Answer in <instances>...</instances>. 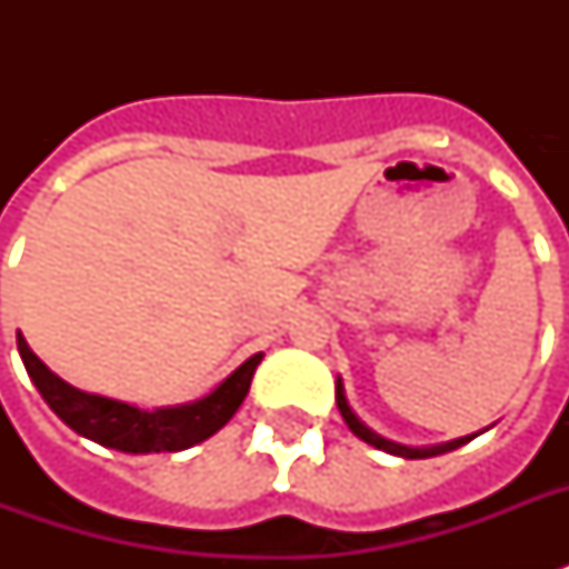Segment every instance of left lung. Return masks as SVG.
Here are the masks:
<instances>
[{
	"label": "left lung",
	"mask_w": 569,
	"mask_h": 569,
	"mask_svg": "<svg viewBox=\"0 0 569 569\" xmlns=\"http://www.w3.org/2000/svg\"><path fill=\"white\" fill-rule=\"evenodd\" d=\"M337 407H339V413H342V419L348 422V428L360 437V440H366L369 446H375V449H383L389 451V455H398V458H407V460H419V458H437V455H446V451L451 449H458V446H463V442H469L472 437H460V440H451V442H442V446H431V449H410V446H398V442L392 440H383L380 433H375L372 428H366L360 419L355 416V410L348 407L346 401V392H342V380L337 383Z\"/></svg>",
	"instance_id": "obj_1"
}]
</instances>
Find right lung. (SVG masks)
<instances>
[{
    "mask_svg": "<svg viewBox=\"0 0 569 569\" xmlns=\"http://www.w3.org/2000/svg\"><path fill=\"white\" fill-rule=\"evenodd\" d=\"M17 348H20L26 372L34 380L43 401L56 410L58 419H64L76 433H82L88 440L100 442L106 449L129 451V455L182 451L209 440L239 410L244 396H248L259 360H262V355L244 360L221 387L194 405L141 410V407L123 405L114 398L91 396V392L70 387L67 380H61L40 363L38 355L26 346L20 333H17Z\"/></svg>",
    "mask_w": 569,
    "mask_h": 569,
    "instance_id": "1",
    "label": "right lung"
}]
</instances>
